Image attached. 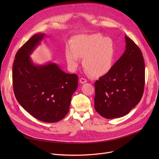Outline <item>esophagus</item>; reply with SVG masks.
I'll return each instance as SVG.
<instances>
[{"label":"esophagus","instance_id":"obj_1","mask_svg":"<svg viewBox=\"0 0 159 159\" xmlns=\"http://www.w3.org/2000/svg\"><path fill=\"white\" fill-rule=\"evenodd\" d=\"M79 81H80V82L81 83V84H85V83L87 82V80L86 79H84V78H82V77L80 79Z\"/></svg>","mask_w":159,"mask_h":159}]
</instances>
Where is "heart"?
I'll list each match as a JSON object with an SVG mask.
<instances>
[{
  "label": "heart",
  "mask_w": 159,
  "mask_h": 159,
  "mask_svg": "<svg viewBox=\"0 0 159 159\" xmlns=\"http://www.w3.org/2000/svg\"><path fill=\"white\" fill-rule=\"evenodd\" d=\"M65 54L67 62L73 70L77 68L80 58L83 66L93 77H101L110 71L114 64L115 48L113 41L101 34L79 35L73 44H68Z\"/></svg>",
  "instance_id": "b5f03b06"
}]
</instances>
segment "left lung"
<instances>
[{
    "mask_svg": "<svg viewBox=\"0 0 159 159\" xmlns=\"http://www.w3.org/2000/svg\"><path fill=\"white\" fill-rule=\"evenodd\" d=\"M126 51L110 71L95 82V109L106 119L129 113L143 97L145 66L143 53L131 39L125 36Z\"/></svg>",
    "mask_w": 159,
    "mask_h": 159,
    "instance_id": "left-lung-1",
    "label": "left lung"
}]
</instances>
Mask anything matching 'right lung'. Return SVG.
Wrapping results in <instances>:
<instances>
[{"mask_svg":"<svg viewBox=\"0 0 159 159\" xmlns=\"http://www.w3.org/2000/svg\"><path fill=\"white\" fill-rule=\"evenodd\" d=\"M44 36L34 35L16 53L13 86L16 100L25 110L40 121L52 123L68 114L79 79L76 74L64 72L55 63H33L30 55Z\"/></svg>","mask_w":159,"mask_h":159,"instance_id":"right-lung-1","label":"right lung"}]
</instances>
